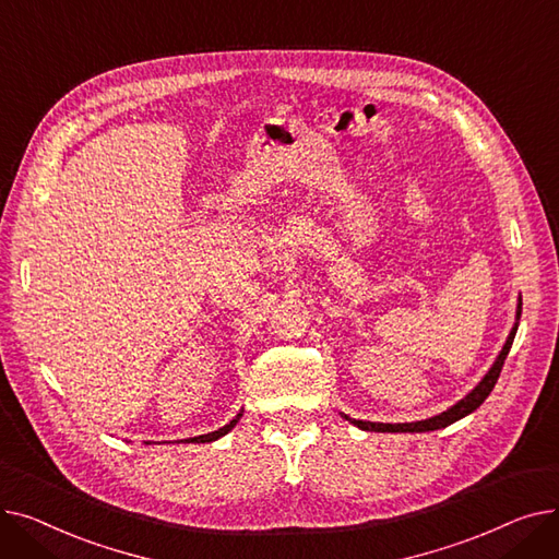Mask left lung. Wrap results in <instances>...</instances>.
Returning a JSON list of instances; mask_svg holds the SVG:
<instances>
[{
	"label": "left lung",
	"instance_id": "left-lung-1",
	"mask_svg": "<svg viewBox=\"0 0 559 559\" xmlns=\"http://www.w3.org/2000/svg\"><path fill=\"white\" fill-rule=\"evenodd\" d=\"M519 317H521V301H519V310H516V319H519ZM514 335H516V326L512 329V333H510V337H508V342H506V346H503V350H501V356L496 358L493 367H491L489 373L480 380L478 388H476L472 394H466V396H464L460 403H455L451 409H447V413L437 415V417H432V419L415 421V424H373V421H358V419H348V421L356 424V426L362 428V430H373V432H426V430H439V428L451 426L453 421H457V419H462V417H466V415H472L474 409L480 407V403L491 394L498 376H501L503 362H506V358H508V354H510V348H512Z\"/></svg>",
	"mask_w": 559,
	"mask_h": 559
}]
</instances>
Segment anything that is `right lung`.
<instances>
[{"label": "right lung", "instance_id": "obj_1", "mask_svg": "<svg viewBox=\"0 0 559 559\" xmlns=\"http://www.w3.org/2000/svg\"><path fill=\"white\" fill-rule=\"evenodd\" d=\"M240 417H242V415H238V417H235L230 424H226L224 428H219V430H215V432L199 435V437H190V439H186V442H197V444H199V442H201V444H203V442H215V439H219V437H222V435H226L235 424H238V419H240Z\"/></svg>", "mask_w": 559, "mask_h": 559}]
</instances>
